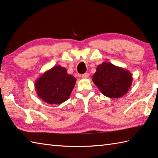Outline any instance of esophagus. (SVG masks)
<instances>
[{"mask_svg":"<svg viewBox=\"0 0 158 158\" xmlns=\"http://www.w3.org/2000/svg\"><path fill=\"white\" fill-rule=\"evenodd\" d=\"M89 77V73H85L84 74H82V78H84V79H87Z\"/></svg>","mask_w":158,"mask_h":158,"instance_id":"34e87169","label":"esophagus"}]
</instances>
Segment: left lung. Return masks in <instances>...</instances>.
Listing matches in <instances>:
<instances>
[{
  "mask_svg": "<svg viewBox=\"0 0 158 158\" xmlns=\"http://www.w3.org/2000/svg\"><path fill=\"white\" fill-rule=\"evenodd\" d=\"M92 80L104 96L118 98L129 91L133 77L129 71L105 62L97 67Z\"/></svg>",
  "mask_w": 158,
  "mask_h": 158,
  "instance_id": "1",
  "label": "left lung"
}]
</instances>
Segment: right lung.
Wrapping results in <instances>:
<instances>
[{
	"instance_id": "right-lung-1",
	"label": "right lung",
	"mask_w": 158,
	"mask_h": 158,
	"mask_svg": "<svg viewBox=\"0 0 158 158\" xmlns=\"http://www.w3.org/2000/svg\"><path fill=\"white\" fill-rule=\"evenodd\" d=\"M76 82L64 67L56 65L43 73L35 82L37 95L44 102L60 105L69 99Z\"/></svg>"
}]
</instances>
